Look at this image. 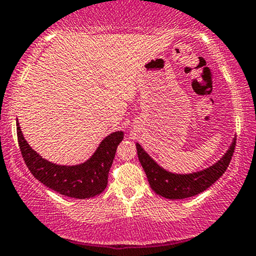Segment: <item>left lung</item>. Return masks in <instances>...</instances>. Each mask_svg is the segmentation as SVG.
<instances>
[{
    "mask_svg": "<svg viewBox=\"0 0 256 256\" xmlns=\"http://www.w3.org/2000/svg\"><path fill=\"white\" fill-rule=\"evenodd\" d=\"M236 146V138L227 152L214 164L190 174H176L160 166L152 156L136 142L140 163L144 170L150 188L158 196L166 199H184L200 194L216 183L225 172Z\"/></svg>",
    "mask_w": 256,
    "mask_h": 256,
    "instance_id": "1",
    "label": "left lung"
}]
</instances>
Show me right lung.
I'll return each mask as SVG.
<instances>
[{
	"label": "right lung",
	"instance_id": "1",
	"mask_svg": "<svg viewBox=\"0 0 256 256\" xmlns=\"http://www.w3.org/2000/svg\"><path fill=\"white\" fill-rule=\"evenodd\" d=\"M17 138L20 152L34 178L58 194L71 198L86 199L100 194L108 183V171L115 157L118 146L124 140V132L107 135L96 152L85 162L76 166H62L45 160L31 148L24 138L18 120H16Z\"/></svg>",
	"mask_w": 256,
	"mask_h": 256
}]
</instances>
